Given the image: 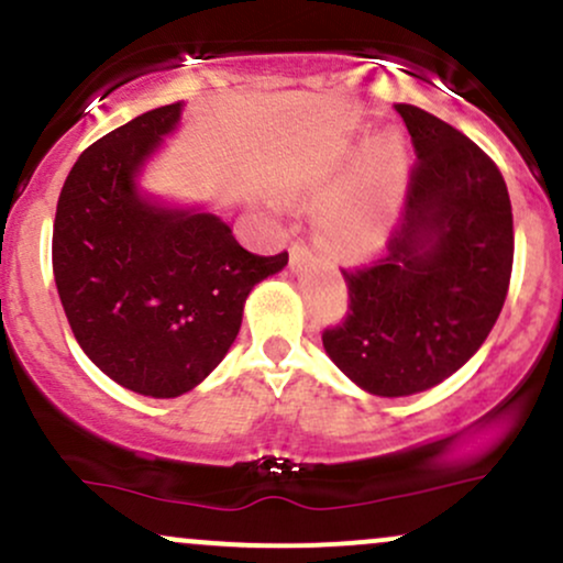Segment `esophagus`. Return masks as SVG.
Masks as SVG:
<instances>
[{"label": "esophagus", "mask_w": 563, "mask_h": 563, "mask_svg": "<svg viewBox=\"0 0 563 563\" xmlns=\"http://www.w3.org/2000/svg\"><path fill=\"white\" fill-rule=\"evenodd\" d=\"M288 252H290V264H301L311 254V249H309L307 241L296 239V241H290Z\"/></svg>", "instance_id": "1"}]
</instances>
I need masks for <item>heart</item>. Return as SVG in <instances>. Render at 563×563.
<instances>
[{
	"label": "heart",
	"mask_w": 563,
	"mask_h": 563,
	"mask_svg": "<svg viewBox=\"0 0 563 563\" xmlns=\"http://www.w3.org/2000/svg\"><path fill=\"white\" fill-rule=\"evenodd\" d=\"M406 175V146L398 135H385L358 167L356 178L320 212L317 230L328 249L341 254H367L390 233Z\"/></svg>",
	"instance_id": "1"
}]
</instances>
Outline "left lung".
Returning a JSON list of instances; mask_svg holds the SVG:
<instances>
[{"label": "left lung", "mask_w": 563, "mask_h": 563, "mask_svg": "<svg viewBox=\"0 0 563 563\" xmlns=\"http://www.w3.org/2000/svg\"><path fill=\"white\" fill-rule=\"evenodd\" d=\"M396 110L417 154L404 220L375 260L341 269L349 311L322 330L338 369L385 398L428 390L470 362L504 309L514 264L496 162L435 114Z\"/></svg>", "instance_id": "8db88e82"}]
</instances>
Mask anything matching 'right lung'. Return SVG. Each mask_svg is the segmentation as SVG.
<instances>
[{
    "mask_svg": "<svg viewBox=\"0 0 563 563\" xmlns=\"http://www.w3.org/2000/svg\"><path fill=\"white\" fill-rule=\"evenodd\" d=\"M180 118V101L139 114L80 154L52 233L59 301L78 346L128 390L175 398L235 341L249 290L288 264L233 239L220 217L135 194V173Z\"/></svg>",
    "mask_w": 563,
    "mask_h": 563,
    "instance_id": "add662e5",
    "label": "right lung"
}]
</instances>
